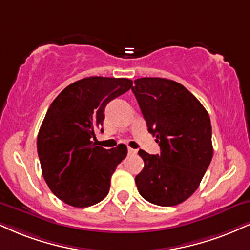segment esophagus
Returning <instances> with one entry per match:
<instances>
[{
	"instance_id": "obj_1",
	"label": "esophagus",
	"mask_w": 250,
	"mask_h": 250,
	"mask_svg": "<svg viewBox=\"0 0 250 250\" xmlns=\"http://www.w3.org/2000/svg\"><path fill=\"white\" fill-rule=\"evenodd\" d=\"M127 152H128V154H131V155H134V154H137V153H138V150H137V149L131 148V147H128V148H127Z\"/></svg>"
}]
</instances>
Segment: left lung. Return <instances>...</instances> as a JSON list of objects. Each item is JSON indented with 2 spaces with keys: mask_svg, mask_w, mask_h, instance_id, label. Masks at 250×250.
<instances>
[{
  "mask_svg": "<svg viewBox=\"0 0 250 250\" xmlns=\"http://www.w3.org/2000/svg\"><path fill=\"white\" fill-rule=\"evenodd\" d=\"M161 153L140 149L145 165L135 176L138 191L159 206H175L198 189L213 156L208 111L184 85L161 78H141L132 87Z\"/></svg>",
  "mask_w": 250,
  "mask_h": 250,
  "instance_id": "left-lung-1",
  "label": "left lung"
}]
</instances>
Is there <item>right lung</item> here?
<instances>
[{"label":"right lung","instance_id":"add662e5","mask_svg":"<svg viewBox=\"0 0 250 250\" xmlns=\"http://www.w3.org/2000/svg\"><path fill=\"white\" fill-rule=\"evenodd\" d=\"M128 79L90 76L72 83L52 102L37 138L42 176L52 192L74 208H88L105 198L111 176L126 158L127 147L96 146L103 132L104 109L130 90Z\"/></svg>","mask_w":250,"mask_h":250}]
</instances>
